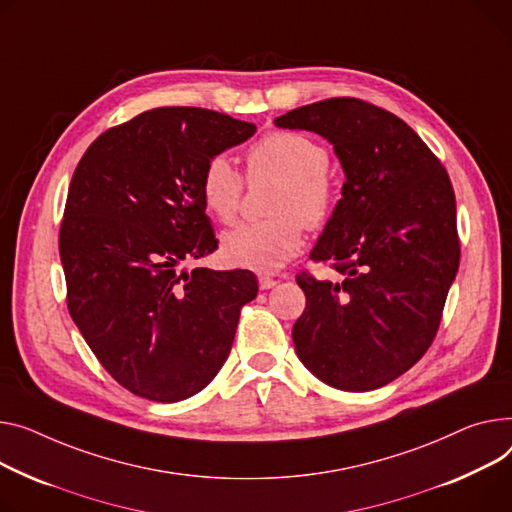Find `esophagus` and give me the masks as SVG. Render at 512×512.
<instances>
[{"label":"esophagus","mask_w":512,"mask_h":512,"mask_svg":"<svg viewBox=\"0 0 512 512\" xmlns=\"http://www.w3.org/2000/svg\"><path fill=\"white\" fill-rule=\"evenodd\" d=\"M276 284H278V280H274V278L259 276V288H261V290H269V288H274Z\"/></svg>","instance_id":"1"}]
</instances>
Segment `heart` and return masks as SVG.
Wrapping results in <instances>:
<instances>
[{
	"mask_svg": "<svg viewBox=\"0 0 512 512\" xmlns=\"http://www.w3.org/2000/svg\"><path fill=\"white\" fill-rule=\"evenodd\" d=\"M251 177L282 181L269 220L245 222L222 236V255L228 263L276 271L288 263L304 241V224L321 228L333 214L335 191L327 175L329 150L311 135L274 131L257 142L247 156ZM199 193L206 210L220 222H230L241 203L243 179L230 158L218 154L201 173Z\"/></svg>",
	"mask_w": 512,
	"mask_h": 512,
	"instance_id": "heart-1",
	"label": "heart"
}]
</instances>
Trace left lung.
I'll return each mask as SVG.
<instances>
[{"label": "left lung", "instance_id": "obj_1", "mask_svg": "<svg viewBox=\"0 0 512 512\" xmlns=\"http://www.w3.org/2000/svg\"><path fill=\"white\" fill-rule=\"evenodd\" d=\"M274 123L319 133L346 175L311 251L342 278H296L306 296L292 327L296 354L329 387H385L430 348L457 276L447 170L410 125L358 98L313 102Z\"/></svg>", "mask_w": 512, "mask_h": 512}]
</instances>
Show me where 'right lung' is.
Wrapping results in <instances>:
<instances>
[{
    "mask_svg": "<svg viewBox=\"0 0 512 512\" xmlns=\"http://www.w3.org/2000/svg\"><path fill=\"white\" fill-rule=\"evenodd\" d=\"M253 123L195 109H152L90 144L67 191L59 255L67 309L127 391L183 401L224 366L247 269L183 265L216 251L199 181L208 160L247 142Z\"/></svg>",
    "mask_w": 512,
    "mask_h": 512,
    "instance_id": "right-lung-1",
    "label": "right lung"
}]
</instances>
